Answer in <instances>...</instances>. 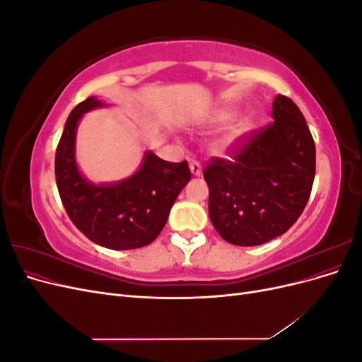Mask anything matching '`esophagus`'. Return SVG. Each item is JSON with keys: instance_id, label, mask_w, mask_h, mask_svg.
<instances>
[{"instance_id": "obj_1", "label": "esophagus", "mask_w": 362, "mask_h": 362, "mask_svg": "<svg viewBox=\"0 0 362 362\" xmlns=\"http://www.w3.org/2000/svg\"><path fill=\"white\" fill-rule=\"evenodd\" d=\"M189 166H190V172L194 175V177H201V173H202V166L199 164V161H194V160H192Z\"/></svg>"}]
</instances>
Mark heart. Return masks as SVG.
<instances>
[{"instance_id": "b5f03b06", "label": "heart", "mask_w": 362, "mask_h": 362, "mask_svg": "<svg viewBox=\"0 0 362 362\" xmlns=\"http://www.w3.org/2000/svg\"><path fill=\"white\" fill-rule=\"evenodd\" d=\"M235 112L229 110V108H223V110H217L214 112L210 117L206 119V125L210 127H221L229 122L234 117ZM252 129V120L249 117H242L238 119L237 122H234L231 127H229L225 133L221 136L216 141V149L221 152H226L229 149L235 148L240 141H242Z\"/></svg>"}]
</instances>
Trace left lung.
Listing matches in <instances>:
<instances>
[{
	"label": "left lung",
	"instance_id": "obj_1",
	"mask_svg": "<svg viewBox=\"0 0 362 362\" xmlns=\"http://www.w3.org/2000/svg\"><path fill=\"white\" fill-rule=\"evenodd\" d=\"M275 122L252 137L233 160L214 158L204 170L208 214L223 240L258 246L287 233L310 199L315 145L290 98L273 101Z\"/></svg>",
	"mask_w": 362,
	"mask_h": 362
}]
</instances>
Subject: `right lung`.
I'll list each match as a JSON object with an SVG mask.
<instances>
[{"label":"right lung","instance_id":"add662e5","mask_svg":"<svg viewBox=\"0 0 362 362\" xmlns=\"http://www.w3.org/2000/svg\"><path fill=\"white\" fill-rule=\"evenodd\" d=\"M107 105L89 96L71 112L56 151L57 189L72 223L90 242L113 250L144 247L161 233L192 173L187 161H164L145 151L131 177L103 184L87 180L75 158L76 128L83 115Z\"/></svg>","mask_w":362,"mask_h":362}]
</instances>
